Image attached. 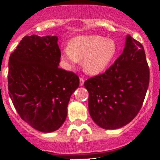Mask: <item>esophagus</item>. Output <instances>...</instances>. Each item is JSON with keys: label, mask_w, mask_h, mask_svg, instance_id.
<instances>
[{"label": "esophagus", "mask_w": 160, "mask_h": 160, "mask_svg": "<svg viewBox=\"0 0 160 160\" xmlns=\"http://www.w3.org/2000/svg\"><path fill=\"white\" fill-rule=\"evenodd\" d=\"M84 83V79L83 77H80V86H83Z\"/></svg>", "instance_id": "34e87169"}]
</instances>
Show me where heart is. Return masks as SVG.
Here are the masks:
<instances>
[{
	"label": "heart",
	"mask_w": 160,
	"mask_h": 160,
	"mask_svg": "<svg viewBox=\"0 0 160 160\" xmlns=\"http://www.w3.org/2000/svg\"><path fill=\"white\" fill-rule=\"evenodd\" d=\"M117 52L114 40L98 35H80L71 40L62 57L72 67L82 61V67L87 73L97 75L107 69Z\"/></svg>",
	"instance_id": "obj_1"
}]
</instances>
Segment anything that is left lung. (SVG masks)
I'll return each mask as SVG.
<instances>
[{
  "instance_id": "1",
  "label": "left lung",
  "mask_w": 160,
  "mask_h": 160,
  "mask_svg": "<svg viewBox=\"0 0 160 160\" xmlns=\"http://www.w3.org/2000/svg\"><path fill=\"white\" fill-rule=\"evenodd\" d=\"M149 69L142 45L127 35L123 52L104 73L84 82L90 117L102 128L117 129L132 122L142 106Z\"/></svg>"
}]
</instances>
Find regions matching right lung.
<instances>
[{
	"label": "right lung",
	"mask_w": 160,
	"mask_h": 160,
	"mask_svg": "<svg viewBox=\"0 0 160 160\" xmlns=\"http://www.w3.org/2000/svg\"><path fill=\"white\" fill-rule=\"evenodd\" d=\"M57 42V36L26 35L8 62V93L16 111L32 128L46 133L65 122L70 97L80 84L77 74L58 67Z\"/></svg>",
	"instance_id": "right-lung-1"
}]
</instances>
